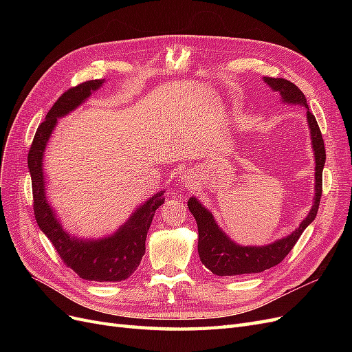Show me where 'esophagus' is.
I'll list each match as a JSON object with an SVG mask.
<instances>
[{
	"mask_svg": "<svg viewBox=\"0 0 352 352\" xmlns=\"http://www.w3.org/2000/svg\"><path fill=\"white\" fill-rule=\"evenodd\" d=\"M180 180H182V184H184L185 188H192V186H195V184H197V179L194 177V175H190V173L182 175V177H180Z\"/></svg>",
	"mask_w": 352,
	"mask_h": 352,
	"instance_id": "obj_1",
	"label": "esophagus"
}]
</instances>
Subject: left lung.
Masks as SVG:
<instances>
[{"instance_id":"left-lung-1","label":"left lung","mask_w":352,"mask_h":352,"mask_svg":"<svg viewBox=\"0 0 352 352\" xmlns=\"http://www.w3.org/2000/svg\"><path fill=\"white\" fill-rule=\"evenodd\" d=\"M263 80L267 83L274 92L280 94V100L283 104L301 105V107L307 109V122L308 129H310L311 148L314 151L316 162L313 206L310 211H308L305 219L301 221V225L294 232H291L289 235H286L285 238H280L272 243L255 247V245H239L235 241H232L217 225L212 212L202 206L198 198L190 197L188 199V207L189 211L192 212V216L195 217L198 225L199 260L208 270H211L217 276L260 273L273 267L276 264H279L294 248V245L300 239L301 233L305 230V228L308 225H311L317 216L318 204H320L322 176L326 162V151L322 132L318 129L316 117L313 116V113H310V110H308V104L304 94L296 85L280 78H263Z\"/></svg>"}]
</instances>
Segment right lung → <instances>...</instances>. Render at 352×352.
Wrapping results in <instances>:
<instances>
[{
    "label": "right lung",
    "mask_w": 352,
    "mask_h": 352,
    "mask_svg": "<svg viewBox=\"0 0 352 352\" xmlns=\"http://www.w3.org/2000/svg\"><path fill=\"white\" fill-rule=\"evenodd\" d=\"M104 82L105 79L88 80L61 95L38 127L28 155V167L36 223L54 245L61 260L85 280L120 282L129 278L144 257L146 233L155 210L164 202L166 190H160L142 202L111 235L97 239L79 238L63 228L56 210L50 204L44 175L45 150L58 119L76 110Z\"/></svg>",
    "instance_id": "1"
}]
</instances>
